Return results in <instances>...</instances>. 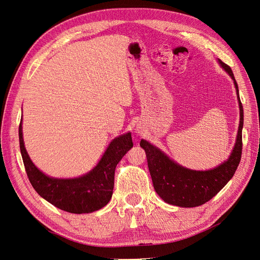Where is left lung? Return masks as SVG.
I'll use <instances>...</instances> for the list:
<instances>
[{
    "instance_id": "obj_1",
    "label": "left lung",
    "mask_w": 260,
    "mask_h": 260,
    "mask_svg": "<svg viewBox=\"0 0 260 260\" xmlns=\"http://www.w3.org/2000/svg\"><path fill=\"white\" fill-rule=\"evenodd\" d=\"M220 65L231 76L240 105V125L237 143L229 159L217 168L196 171L179 166L169 159L158 148L153 146L145 140H141V147L144 148L147 158V166L151 174L156 193L168 204L180 207H196L203 205L221 190L233 177L238 169L242 157V129H243V106L239 95V86L235 81L230 66L219 60Z\"/></svg>"
}]
</instances>
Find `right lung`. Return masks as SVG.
I'll return each instance as SVG.
<instances>
[{"instance_id":"add662e5","label":"right lung","mask_w":260,"mask_h":260,"mask_svg":"<svg viewBox=\"0 0 260 260\" xmlns=\"http://www.w3.org/2000/svg\"><path fill=\"white\" fill-rule=\"evenodd\" d=\"M19 146L31 185L52 205L72 214H88L101 209L112 199L117 164L133 146L131 133L113 140L98 166L76 179H54L45 176L30 160L19 123Z\"/></svg>"}]
</instances>
